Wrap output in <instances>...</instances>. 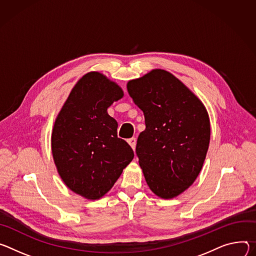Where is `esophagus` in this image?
I'll return each mask as SVG.
<instances>
[{
	"label": "esophagus",
	"mask_w": 256,
	"mask_h": 256,
	"mask_svg": "<svg viewBox=\"0 0 256 256\" xmlns=\"http://www.w3.org/2000/svg\"><path fill=\"white\" fill-rule=\"evenodd\" d=\"M127 142L129 144V146H131V148L133 150H135V146H136V139L133 137V138H130L127 140Z\"/></svg>",
	"instance_id": "1"
}]
</instances>
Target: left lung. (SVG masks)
<instances>
[{"instance_id": "obj_1", "label": "left lung", "mask_w": 256, "mask_h": 256, "mask_svg": "<svg viewBox=\"0 0 256 256\" xmlns=\"http://www.w3.org/2000/svg\"><path fill=\"white\" fill-rule=\"evenodd\" d=\"M127 90L146 119L136 146L146 181L156 196L177 197L202 168L210 139L208 112L181 80L162 69L128 81Z\"/></svg>"}]
</instances>
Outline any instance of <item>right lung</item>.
Returning a JSON list of instances; mask_svg holds the SVG:
<instances>
[{
    "instance_id": "add662e5",
    "label": "right lung",
    "mask_w": 256,
    "mask_h": 256,
    "mask_svg": "<svg viewBox=\"0 0 256 256\" xmlns=\"http://www.w3.org/2000/svg\"><path fill=\"white\" fill-rule=\"evenodd\" d=\"M123 96L116 82L88 72L74 85L54 120L50 142L56 171L71 191L88 200L106 194L134 158L106 112Z\"/></svg>"
}]
</instances>
